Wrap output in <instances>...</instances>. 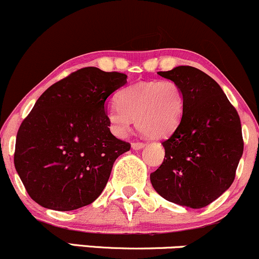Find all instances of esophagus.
<instances>
[{"label":"esophagus","mask_w":259,"mask_h":259,"mask_svg":"<svg viewBox=\"0 0 259 259\" xmlns=\"http://www.w3.org/2000/svg\"><path fill=\"white\" fill-rule=\"evenodd\" d=\"M145 146V144L144 142H141V141H136V142H133L132 144V147L134 148V150H140V148H142Z\"/></svg>","instance_id":"1"}]
</instances>
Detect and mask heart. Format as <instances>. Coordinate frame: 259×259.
Listing matches in <instances>:
<instances>
[{"label": "heart", "instance_id": "obj_1", "mask_svg": "<svg viewBox=\"0 0 259 259\" xmlns=\"http://www.w3.org/2000/svg\"><path fill=\"white\" fill-rule=\"evenodd\" d=\"M117 105L107 112V120L117 136L129 133L133 120L150 139H162L179 125L184 112V92L173 80L139 82L119 91Z\"/></svg>", "mask_w": 259, "mask_h": 259}]
</instances>
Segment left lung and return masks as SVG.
<instances>
[{
	"label": "left lung",
	"mask_w": 259,
	"mask_h": 259,
	"mask_svg": "<svg viewBox=\"0 0 259 259\" xmlns=\"http://www.w3.org/2000/svg\"><path fill=\"white\" fill-rule=\"evenodd\" d=\"M157 74L183 89L184 112L177 129L162 142L165 156L151 173V183L169 202L206 207L235 179L243 152L239 113L215 80L197 68L180 65Z\"/></svg>",
	"instance_id": "left-lung-1"
}]
</instances>
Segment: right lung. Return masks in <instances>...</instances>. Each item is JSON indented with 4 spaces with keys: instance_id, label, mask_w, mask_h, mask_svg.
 <instances>
[{
    "instance_id": "1",
    "label": "right lung",
    "mask_w": 259,
    "mask_h": 259,
    "mask_svg": "<svg viewBox=\"0 0 259 259\" xmlns=\"http://www.w3.org/2000/svg\"><path fill=\"white\" fill-rule=\"evenodd\" d=\"M126 78L81 68L50 86L22 121L14 165L40 206L78 209L103 191L114 160L130 150L111 133L105 112L106 100Z\"/></svg>"
}]
</instances>
